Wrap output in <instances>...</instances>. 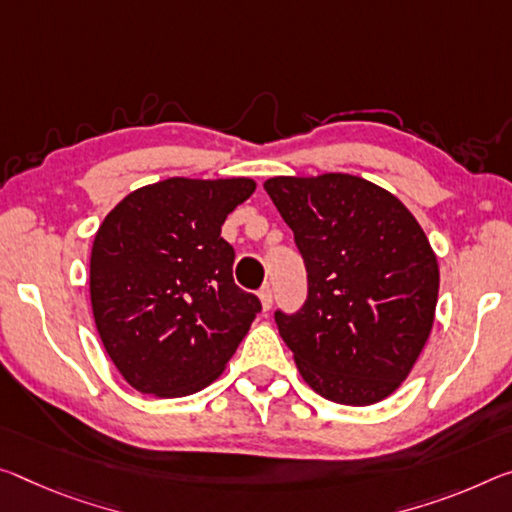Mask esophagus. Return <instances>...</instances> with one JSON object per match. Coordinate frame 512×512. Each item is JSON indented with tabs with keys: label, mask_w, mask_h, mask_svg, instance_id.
I'll return each instance as SVG.
<instances>
[{
	"label": "esophagus",
	"mask_w": 512,
	"mask_h": 512,
	"mask_svg": "<svg viewBox=\"0 0 512 512\" xmlns=\"http://www.w3.org/2000/svg\"><path fill=\"white\" fill-rule=\"evenodd\" d=\"M259 300H262L264 312H269V310H271V305H273V289H271L269 285L259 289Z\"/></svg>",
	"instance_id": "34e87169"
}]
</instances>
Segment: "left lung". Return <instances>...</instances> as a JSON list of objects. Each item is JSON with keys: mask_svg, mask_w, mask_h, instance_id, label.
Wrapping results in <instances>:
<instances>
[{"mask_svg": "<svg viewBox=\"0 0 512 512\" xmlns=\"http://www.w3.org/2000/svg\"><path fill=\"white\" fill-rule=\"evenodd\" d=\"M273 205L307 269L298 312L275 310L280 337L323 399L371 405L408 378L431 335L440 269L417 218L362 177H271Z\"/></svg>", "mask_w": 512, "mask_h": 512, "instance_id": "obj_1", "label": "left lung"}]
</instances>
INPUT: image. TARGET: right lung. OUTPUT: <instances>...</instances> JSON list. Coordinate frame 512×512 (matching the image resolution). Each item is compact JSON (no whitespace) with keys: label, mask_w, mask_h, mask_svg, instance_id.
I'll return each instance as SVG.
<instances>
[{"label":"right lung","mask_w":512,"mask_h":512,"mask_svg":"<svg viewBox=\"0 0 512 512\" xmlns=\"http://www.w3.org/2000/svg\"><path fill=\"white\" fill-rule=\"evenodd\" d=\"M253 191L248 177H170L129 193L102 221L91 253L95 326L139 392L170 399L214 383L262 312L234 285V248L221 237Z\"/></svg>","instance_id":"obj_1"}]
</instances>
